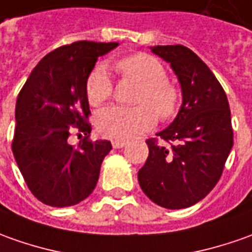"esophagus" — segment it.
<instances>
[{
    "mask_svg": "<svg viewBox=\"0 0 252 252\" xmlns=\"http://www.w3.org/2000/svg\"><path fill=\"white\" fill-rule=\"evenodd\" d=\"M112 143H113V148L114 149H121V148H124V146L126 145V140H113Z\"/></svg>",
    "mask_w": 252,
    "mask_h": 252,
    "instance_id": "obj_1",
    "label": "esophagus"
}]
</instances>
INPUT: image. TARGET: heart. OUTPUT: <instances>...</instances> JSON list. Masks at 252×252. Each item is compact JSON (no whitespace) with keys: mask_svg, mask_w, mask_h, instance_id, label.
I'll use <instances>...</instances> for the list:
<instances>
[{"mask_svg":"<svg viewBox=\"0 0 252 252\" xmlns=\"http://www.w3.org/2000/svg\"><path fill=\"white\" fill-rule=\"evenodd\" d=\"M120 76L139 85L133 107L110 104L96 113L95 123L100 135L116 140L131 139L149 131L156 124V113L161 120L172 119L178 112L181 94L175 84L167 80V70L157 58L135 54L114 63ZM113 84L103 66L95 67L87 78L85 94L96 106L110 97Z\"/></svg>","mask_w":252,"mask_h":252,"instance_id":"obj_1","label":"heart"}]
</instances>
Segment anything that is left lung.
<instances>
[{"mask_svg": "<svg viewBox=\"0 0 252 252\" xmlns=\"http://www.w3.org/2000/svg\"><path fill=\"white\" fill-rule=\"evenodd\" d=\"M152 51L171 63L184 103L168 128L146 140L149 156L138 179L156 204L188 208L203 200L223 172L233 146L229 102L217 77L191 49L176 44Z\"/></svg>", "mask_w": 252, "mask_h": 252, "instance_id": "left-lung-1", "label": "left lung"}]
</instances>
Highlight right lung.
I'll use <instances>...</instances> for the list:
<instances>
[{
    "label": "right lung",
    "mask_w": 252,
    "mask_h": 252,
    "mask_svg": "<svg viewBox=\"0 0 252 252\" xmlns=\"http://www.w3.org/2000/svg\"><path fill=\"white\" fill-rule=\"evenodd\" d=\"M117 42L77 41L32 68L16 100L12 152L29 190L51 207L78 204L94 191L109 140H91L87 78ZM74 133L82 140L69 143Z\"/></svg>",
    "instance_id": "right-lung-1"
}]
</instances>
